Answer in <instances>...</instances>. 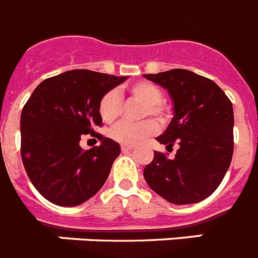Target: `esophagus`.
<instances>
[{
    "mask_svg": "<svg viewBox=\"0 0 258 258\" xmlns=\"http://www.w3.org/2000/svg\"><path fill=\"white\" fill-rule=\"evenodd\" d=\"M134 145H121V150L122 151H131L133 150Z\"/></svg>",
    "mask_w": 258,
    "mask_h": 258,
    "instance_id": "1",
    "label": "esophagus"
}]
</instances>
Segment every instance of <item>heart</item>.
Segmentation results:
<instances>
[{
	"instance_id": "b5f03b06",
	"label": "heart",
	"mask_w": 258,
	"mask_h": 258,
	"mask_svg": "<svg viewBox=\"0 0 258 258\" xmlns=\"http://www.w3.org/2000/svg\"><path fill=\"white\" fill-rule=\"evenodd\" d=\"M138 102L144 105L140 117H153L160 125H164L169 118V109L164 103V92L159 86L149 81H138L118 94L117 90H109L100 98L98 104L99 114L104 122L112 124L120 117L122 112V98ZM158 132V125L151 120L138 124L120 122L109 131V137L121 145H137Z\"/></svg>"
}]
</instances>
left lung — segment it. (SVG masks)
Wrapping results in <instances>:
<instances>
[{"label": "left lung", "mask_w": 258, "mask_h": 258, "mask_svg": "<svg viewBox=\"0 0 258 258\" xmlns=\"http://www.w3.org/2000/svg\"><path fill=\"white\" fill-rule=\"evenodd\" d=\"M168 90L175 116L166 132L156 138L172 150L154 151L144 169L154 192L171 204H197L208 198L223 180L234 154V109L223 90L206 77L185 69L144 74Z\"/></svg>", "instance_id": "obj_1"}]
</instances>
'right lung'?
<instances>
[{
	"instance_id": "1",
	"label": "right lung",
	"mask_w": 258,
	"mask_h": 258,
	"mask_svg": "<svg viewBox=\"0 0 258 258\" xmlns=\"http://www.w3.org/2000/svg\"><path fill=\"white\" fill-rule=\"evenodd\" d=\"M126 77L77 69L44 79L21 114V155L37 192L58 206L83 204L104 185L120 145L100 133L99 100ZM91 134L100 147L83 151L79 141Z\"/></svg>"
}]
</instances>
